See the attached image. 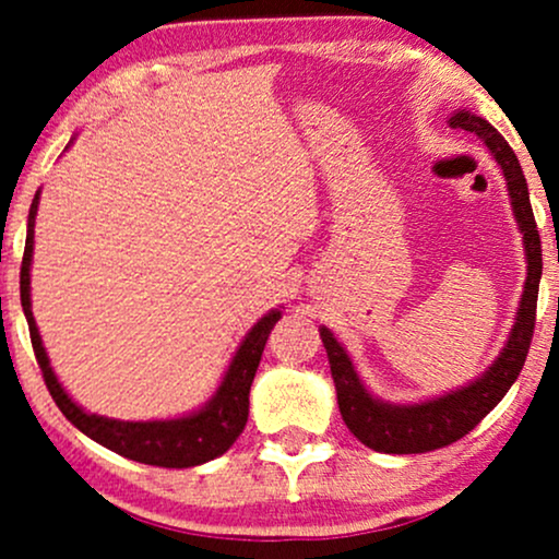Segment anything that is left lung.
I'll use <instances>...</instances> for the list:
<instances>
[{"mask_svg": "<svg viewBox=\"0 0 559 559\" xmlns=\"http://www.w3.org/2000/svg\"><path fill=\"white\" fill-rule=\"evenodd\" d=\"M448 123L453 129L477 134L492 153L495 163L500 165L515 223H519L523 236V248H526V282H523L519 313H515L506 347L500 349L490 368L474 378L472 383L461 385L456 391H448L443 396L425 399V402L391 404L370 394L365 389L362 378L357 376L347 349L336 342V336L326 326L319 329L329 365H332L336 402H340L344 425L349 427V432L360 443L373 448L378 453H427L464 438L466 432L474 430L481 419L490 415L495 406L500 404V399L508 394V389L515 383L534 336L536 295H539L542 280V240L539 230H536L534 210L532 202H528V186L526 178H523L519 157H515L511 144L502 140L498 129L487 119H481L479 114L459 108Z\"/></svg>", "mask_w": 559, "mask_h": 559, "instance_id": "1", "label": "left lung"}]
</instances>
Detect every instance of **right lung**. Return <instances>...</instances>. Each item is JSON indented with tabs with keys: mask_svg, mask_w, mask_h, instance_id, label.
Returning a JSON list of instances; mask_svg holds the SVG:
<instances>
[{
	"mask_svg": "<svg viewBox=\"0 0 559 559\" xmlns=\"http://www.w3.org/2000/svg\"><path fill=\"white\" fill-rule=\"evenodd\" d=\"M74 142V136L69 144ZM38 199L31 204V215H27V238L23 253V269H20V300H23V313L31 329V342L36 349V360L44 370V381L48 385V394L61 409L69 423L93 438L95 443L106 445L108 451L119 453L123 459L140 461L150 466H165V469H189V466L206 464V461L223 456V453L236 443L240 432H243L248 419V394H251L253 376H257L261 353L264 344L272 334L274 323L282 319L280 308L261 316V319L248 329V334L240 342V347L227 365L223 381L217 391L212 394L210 402L199 409L189 412L183 417L174 419H147V423H123V419H111L103 415H93L67 394L64 385L59 383L53 373L51 362H48L46 347L40 342L36 319H33L31 308V264H33V236H36V215H38Z\"/></svg>",
	"mask_w": 559,
	"mask_h": 559,
	"instance_id": "obj_1",
	"label": "right lung"
}]
</instances>
